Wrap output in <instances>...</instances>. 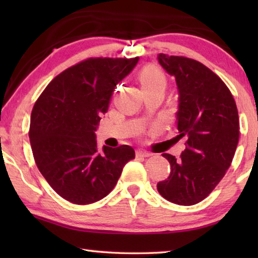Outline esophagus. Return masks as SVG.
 Listing matches in <instances>:
<instances>
[{
    "mask_svg": "<svg viewBox=\"0 0 258 258\" xmlns=\"http://www.w3.org/2000/svg\"><path fill=\"white\" fill-rule=\"evenodd\" d=\"M151 154L150 152L143 151V150H138L137 151V157H150Z\"/></svg>",
    "mask_w": 258,
    "mask_h": 258,
    "instance_id": "1",
    "label": "esophagus"
}]
</instances>
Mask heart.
Segmentation results:
<instances>
[{
	"instance_id": "b5f03b06",
	"label": "heart",
	"mask_w": 258,
	"mask_h": 258,
	"mask_svg": "<svg viewBox=\"0 0 258 258\" xmlns=\"http://www.w3.org/2000/svg\"><path fill=\"white\" fill-rule=\"evenodd\" d=\"M139 81L143 90L166 86V77L164 73L155 66H147L143 68L139 74Z\"/></svg>"
}]
</instances>
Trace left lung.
<instances>
[{
    "instance_id": "left-lung-1",
    "label": "left lung",
    "mask_w": 258,
    "mask_h": 258,
    "mask_svg": "<svg viewBox=\"0 0 258 258\" xmlns=\"http://www.w3.org/2000/svg\"><path fill=\"white\" fill-rule=\"evenodd\" d=\"M158 61L175 77L177 138L186 139L180 158L171 164L167 180L157 184L161 197L182 206L202 202L224 177L239 142V115L232 93L215 73L197 60L159 53Z\"/></svg>"
}]
</instances>
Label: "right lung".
<instances>
[{
    "instance_id": "1",
    "label": "right lung",
    "mask_w": 258,
    "mask_h": 258,
    "mask_svg": "<svg viewBox=\"0 0 258 258\" xmlns=\"http://www.w3.org/2000/svg\"><path fill=\"white\" fill-rule=\"evenodd\" d=\"M135 58H89L52 80L35 102L29 140L37 168L63 199L76 205L99 202L111 192L132 147L100 149L95 130L115 86L138 63Z\"/></svg>"
}]
</instances>
